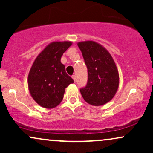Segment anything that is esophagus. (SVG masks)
Listing matches in <instances>:
<instances>
[{"label":"esophagus","mask_w":153,"mask_h":153,"mask_svg":"<svg viewBox=\"0 0 153 153\" xmlns=\"http://www.w3.org/2000/svg\"><path fill=\"white\" fill-rule=\"evenodd\" d=\"M72 78H73V80H74V81H75V78H75V75H73V76H72Z\"/></svg>","instance_id":"1"}]
</instances>
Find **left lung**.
I'll list each match as a JSON object with an SVG mask.
<instances>
[{
  "mask_svg": "<svg viewBox=\"0 0 153 153\" xmlns=\"http://www.w3.org/2000/svg\"><path fill=\"white\" fill-rule=\"evenodd\" d=\"M88 68V82L80 94L92 106H102L114 98L118 90V69L108 51L94 41L78 43Z\"/></svg>",
  "mask_w": 153,
  "mask_h": 153,
  "instance_id": "obj_1",
  "label": "left lung"
}]
</instances>
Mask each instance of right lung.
<instances>
[{
	"mask_svg": "<svg viewBox=\"0 0 153 153\" xmlns=\"http://www.w3.org/2000/svg\"><path fill=\"white\" fill-rule=\"evenodd\" d=\"M70 41L53 42L38 54L28 75V88L33 99L45 108H53L62 101L65 88L74 80L61 62Z\"/></svg>",
	"mask_w": 153,
	"mask_h": 153,
	"instance_id": "right-lung-1",
	"label": "right lung"
}]
</instances>
